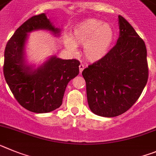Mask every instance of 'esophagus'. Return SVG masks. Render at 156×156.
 Here are the masks:
<instances>
[{"mask_svg":"<svg viewBox=\"0 0 156 156\" xmlns=\"http://www.w3.org/2000/svg\"><path fill=\"white\" fill-rule=\"evenodd\" d=\"M84 68H85V65L82 64V63H81V64L79 65V72H80V74H82V72L83 71Z\"/></svg>","mask_w":156,"mask_h":156,"instance_id":"1","label":"esophagus"}]
</instances>
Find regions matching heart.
Returning a JSON list of instances; mask_svg holds the SVG:
<instances>
[{
	"mask_svg": "<svg viewBox=\"0 0 156 156\" xmlns=\"http://www.w3.org/2000/svg\"><path fill=\"white\" fill-rule=\"evenodd\" d=\"M115 39V32L109 24L101 20L86 19L74 27L71 37H66L67 48L74 52L77 45H83L84 54L88 60L97 62L104 59L110 51Z\"/></svg>",
	"mask_w": 156,
	"mask_h": 156,
	"instance_id": "heart-1",
	"label": "heart"
}]
</instances>
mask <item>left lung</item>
<instances>
[{"instance_id": "8db88e82", "label": "left lung", "mask_w": 156, "mask_h": 156, "mask_svg": "<svg viewBox=\"0 0 156 156\" xmlns=\"http://www.w3.org/2000/svg\"><path fill=\"white\" fill-rule=\"evenodd\" d=\"M119 37L108 55L82 71L92 112L115 117L135 104L148 78L144 41L122 16H119Z\"/></svg>"}]
</instances>
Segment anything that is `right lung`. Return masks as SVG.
Returning a JSON list of instances; mask_svg holds the SVG:
<instances>
[{
	"label": "right lung",
	"instance_id": "obj_1",
	"mask_svg": "<svg viewBox=\"0 0 156 156\" xmlns=\"http://www.w3.org/2000/svg\"><path fill=\"white\" fill-rule=\"evenodd\" d=\"M37 30L59 35L44 13L32 16L16 30L5 50L4 75L15 98L21 106L35 113H47L61 106L67 84L79 73L75 59H62L55 55L37 69L27 64L25 44L28 33Z\"/></svg>",
	"mask_w": 156,
	"mask_h": 156
}]
</instances>
